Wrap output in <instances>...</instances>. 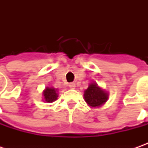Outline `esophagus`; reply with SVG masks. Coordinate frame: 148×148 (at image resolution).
I'll return each mask as SVG.
<instances>
[{"label":"esophagus","mask_w":148,"mask_h":148,"mask_svg":"<svg viewBox=\"0 0 148 148\" xmlns=\"http://www.w3.org/2000/svg\"><path fill=\"white\" fill-rule=\"evenodd\" d=\"M69 87L71 89H75V87H76V84L74 82H71V83H69Z\"/></svg>","instance_id":"1"}]
</instances>
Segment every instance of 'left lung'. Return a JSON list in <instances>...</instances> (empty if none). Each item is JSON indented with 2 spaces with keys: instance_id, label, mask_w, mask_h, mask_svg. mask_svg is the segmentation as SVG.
I'll return each instance as SVG.
<instances>
[{
  "instance_id": "left-lung-1",
  "label": "left lung",
  "mask_w": 148,
  "mask_h": 148,
  "mask_svg": "<svg viewBox=\"0 0 148 148\" xmlns=\"http://www.w3.org/2000/svg\"><path fill=\"white\" fill-rule=\"evenodd\" d=\"M109 94L95 82L90 83L84 92L85 101L91 107H100L107 101Z\"/></svg>"
}]
</instances>
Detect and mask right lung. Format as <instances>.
I'll use <instances>...</instances> for the list:
<instances>
[{
	"instance_id": "1",
	"label": "right lung",
	"mask_w": 148,
	"mask_h": 148,
	"mask_svg": "<svg viewBox=\"0 0 148 148\" xmlns=\"http://www.w3.org/2000/svg\"><path fill=\"white\" fill-rule=\"evenodd\" d=\"M58 90L53 87H46L43 90V99L47 103H53L58 99Z\"/></svg>"
}]
</instances>
